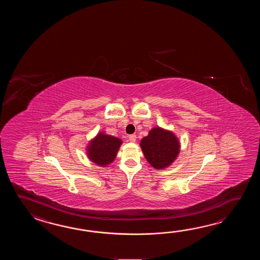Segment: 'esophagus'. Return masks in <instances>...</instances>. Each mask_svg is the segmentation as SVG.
Returning a JSON list of instances; mask_svg holds the SVG:
<instances>
[{
	"label": "esophagus",
	"mask_w": 260,
	"mask_h": 260,
	"mask_svg": "<svg viewBox=\"0 0 260 260\" xmlns=\"http://www.w3.org/2000/svg\"><path fill=\"white\" fill-rule=\"evenodd\" d=\"M128 138H129V140H130L131 142H136V140H137V136H136V135H130V136L128 137Z\"/></svg>",
	"instance_id": "obj_1"
}]
</instances>
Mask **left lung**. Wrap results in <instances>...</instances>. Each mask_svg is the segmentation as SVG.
<instances>
[{
	"mask_svg": "<svg viewBox=\"0 0 260 260\" xmlns=\"http://www.w3.org/2000/svg\"><path fill=\"white\" fill-rule=\"evenodd\" d=\"M144 156L156 169H164L176 160L180 145L177 137L162 128L155 127L140 141Z\"/></svg>",
	"mask_w": 260,
	"mask_h": 260,
	"instance_id": "1",
	"label": "left lung"
}]
</instances>
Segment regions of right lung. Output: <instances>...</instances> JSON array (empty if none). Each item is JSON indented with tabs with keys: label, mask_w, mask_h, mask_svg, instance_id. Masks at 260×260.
Instances as JSON below:
<instances>
[{
	"label": "right lung",
	"mask_w": 260,
	"mask_h": 260,
	"mask_svg": "<svg viewBox=\"0 0 260 260\" xmlns=\"http://www.w3.org/2000/svg\"><path fill=\"white\" fill-rule=\"evenodd\" d=\"M121 144V139L100 133L87 147L89 159L99 166H108L115 159Z\"/></svg>",
	"instance_id": "1"
}]
</instances>
